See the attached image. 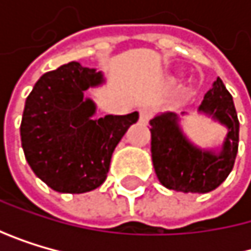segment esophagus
Wrapping results in <instances>:
<instances>
[{"label": "esophagus", "mask_w": 251, "mask_h": 251, "mask_svg": "<svg viewBox=\"0 0 251 251\" xmlns=\"http://www.w3.org/2000/svg\"><path fill=\"white\" fill-rule=\"evenodd\" d=\"M151 117H152V110L151 108H141L140 110V122L148 123Z\"/></svg>", "instance_id": "obj_1"}]
</instances>
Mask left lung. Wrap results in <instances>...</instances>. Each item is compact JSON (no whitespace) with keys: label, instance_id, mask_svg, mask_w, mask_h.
<instances>
[{"label":"left lung","instance_id":"obj_1","mask_svg":"<svg viewBox=\"0 0 251 251\" xmlns=\"http://www.w3.org/2000/svg\"><path fill=\"white\" fill-rule=\"evenodd\" d=\"M200 113L211 116L227 128L220 152L199 149L184 135L175 113H164L151 120V152L155 173L161 184L182 193H209L223 182L233 169L239 122L232 95L217 78L201 100Z\"/></svg>","mask_w":251,"mask_h":251}]
</instances>
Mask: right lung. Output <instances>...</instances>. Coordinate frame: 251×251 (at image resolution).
<instances>
[{"label": "right lung", "mask_w": 251, "mask_h": 251, "mask_svg": "<svg viewBox=\"0 0 251 251\" xmlns=\"http://www.w3.org/2000/svg\"><path fill=\"white\" fill-rule=\"evenodd\" d=\"M103 76L76 61L46 72L25 100L21 141L31 170L58 193L81 194L103 184L111 155L138 113L93 119L84 92Z\"/></svg>", "instance_id": "1"}]
</instances>
